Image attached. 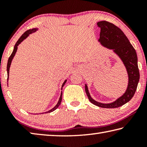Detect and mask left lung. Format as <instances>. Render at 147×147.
I'll list each match as a JSON object with an SVG mask.
<instances>
[{"label": "left lung", "instance_id": "obj_1", "mask_svg": "<svg viewBox=\"0 0 147 147\" xmlns=\"http://www.w3.org/2000/svg\"><path fill=\"white\" fill-rule=\"evenodd\" d=\"M100 28V39L98 41L102 45L113 49L123 61L128 74V84L125 93L121 97L109 104L98 102L93 100L89 94L86 84L85 90L89 100L92 104L104 108H115L124 105L133 97L139 80V71L138 65V57L136 50L130 43L127 37L121 30L113 23L102 21L97 23Z\"/></svg>", "mask_w": 147, "mask_h": 147}]
</instances>
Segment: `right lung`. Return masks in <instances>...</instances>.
Instances as JSON below:
<instances>
[{
    "label": "right lung",
    "instance_id": "1",
    "mask_svg": "<svg viewBox=\"0 0 147 147\" xmlns=\"http://www.w3.org/2000/svg\"><path fill=\"white\" fill-rule=\"evenodd\" d=\"M37 30H38L37 28H33V29H30V30H28L26 31L23 35H22V36H21V37H20V38L18 39V41H17V43H16V45H15L13 51V52H12L11 56H9V59H8V64H7V73H8V79H7V80H8V78H9V67H10V65H11V63L12 59H13V57H14V56H15V54H16V52H17V46H18L19 45L20 43H21V42L23 41L24 39H26V38H27V37H28V36H29V34H32V33H34V32H36V31ZM66 82H67V80H65V82H64L63 84V85H62V88H63V86L65 85V84ZM62 88H61V89H62ZM61 100H62V92H61V93L60 97H59V101H58V104H57L55 106H54L53 109H50V110H49V111H47V112H45V113L52 112V111H54V110H55V109H56L57 108H58V106H59V105H60ZM43 113H41V114H43Z\"/></svg>",
    "mask_w": 147,
    "mask_h": 147
}]
</instances>
